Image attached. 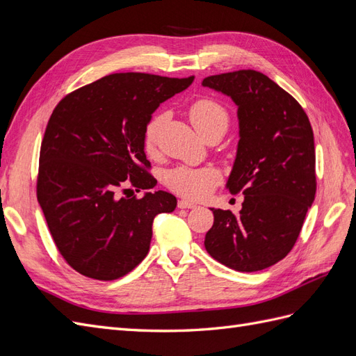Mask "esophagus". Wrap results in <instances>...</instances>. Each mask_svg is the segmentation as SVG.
Wrapping results in <instances>:
<instances>
[{
  "label": "esophagus",
  "mask_w": 356,
  "mask_h": 356,
  "mask_svg": "<svg viewBox=\"0 0 356 356\" xmlns=\"http://www.w3.org/2000/svg\"><path fill=\"white\" fill-rule=\"evenodd\" d=\"M178 208L179 209H195V208H197V204L190 202V200L181 199V200H178Z\"/></svg>",
  "instance_id": "obj_1"
}]
</instances>
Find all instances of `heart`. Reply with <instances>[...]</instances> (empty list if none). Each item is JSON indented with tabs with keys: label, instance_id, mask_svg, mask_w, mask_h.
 I'll list each match as a JSON object with an SVG mask.
<instances>
[{
	"label": "heart",
	"instance_id": "heart-1",
	"mask_svg": "<svg viewBox=\"0 0 356 356\" xmlns=\"http://www.w3.org/2000/svg\"><path fill=\"white\" fill-rule=\"evenodd\" d=\"M188 117L197 129V132L204 138L215 132H225L229 127L230 117L224 106L213 99H197L190 105ZM163 122V115H154L148 122L144 132V148L148 154L154 153L159 138V129ZM220 179L218 172L212 168H191L178 166L170 169L166 174V184L178 195L200 199L207 196Z\"/></svg>",
	"mask_w": 356,
	"mask_h": 356
}]
</instances>
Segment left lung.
<instances>
[{"mask_svg": "<svg viewBox=\"0 0 356 356\" xmlns=\"http://www.w3.org/2000/svg\"><path fill=\"white\" fill-rule=\"evenodd\" d=\"M202 84L238 105L239 144L227 188L245 196L238 215L211 208L204 248L233 270H263L293 250L315 200L314 131L301 105L261 72L211 75Z\"/></svg>", "mask_w": 356, "mask_h": 356, "instance_id": "obj_1", "label": "left lung"}]
</instances>
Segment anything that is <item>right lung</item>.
<instances>
[{"label":"right lung","instance_id":"add662e5","mask_svg":"<svg viewBox=\"0 0 356 356\" xmlns=\"http://www.w3.org/2000/svg\"><path fill=\"white\" fill-rule=\"evenodd\" d=\"M195 77L111 74L67 95L53 110L40 149L37 199L58 251L75 272L114 281L141 263L153 221L177 208L144 152V132L157 106Z\"/></svg>","mask_w":356,"mask_h":356}]
</instances>
